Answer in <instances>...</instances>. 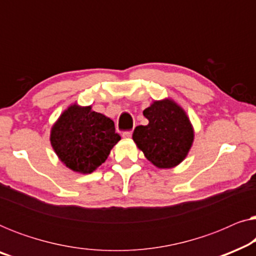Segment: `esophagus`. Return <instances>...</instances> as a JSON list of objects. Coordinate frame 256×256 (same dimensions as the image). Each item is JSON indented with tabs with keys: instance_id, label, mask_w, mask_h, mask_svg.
<instances>
[{
	"instance_id": "34e87169",
	"label": "esophagus",
	"mask_w": 256,
	"mask_h": 256,
	"mask_svg": "<svg viewBox=\"0 0 256 256\" xmlns=\"http://www.w3.org/2000/svg\"><path fill=\"white\" fill-rule=\"evenodd\" d=\"M132 130H127V132H122V136H124V138H132Z\"/></svg>"
}]
</instances>
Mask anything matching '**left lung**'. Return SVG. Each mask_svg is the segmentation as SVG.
I'll use <instances>...</instances> for the list:
<instances>
[{
	"label": "left lung",
	"instance_id": "1",
	"mask_svg": "<svg viewBox=\"0 0 256 256\" xmlns=\"http://www.w3.org/2000/svg\"><path fill=\"white\" fill-rule=\"evenodd\" d=\"M146 126H138L132 140L146 160L160 169L183 162L194 143V132L185 110L171 99L154 101L143 110Z\"/></svg>",
	"mask_w": 256,
	"mask_h": 256
}]
</instances>
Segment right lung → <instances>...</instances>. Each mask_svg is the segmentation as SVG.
Instances as JSON below:
<instances>
[{
  "label": "right lung",
  "mask_w": 256,
  "mask_h": 256,
  "mask_svg": "<svg viewBox=\"0 0 256 256\" xmlns=\"http://www.w3.org/2000/svg\"><path fill=\"white\" fill-rule=\"evenodd\" d=\"M121 140L114 122L92 107L71 104L51 128L50 141L58 158L68 169L90 174L107 160Z\"/></svg>",
  "instance_id": "right-lung-1"
}]
</instances>
